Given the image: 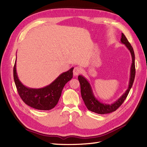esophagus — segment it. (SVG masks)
I'll return each mask as SVG.
<instances>
[{"label":"esophagus","mask_w":147,"mask_h":147,"mask_svg":"<svg viewBox=\"0 0 147 147\" xmlns=\"http://www.w3.org/2000/svg\"><path fill=\"white\" fill-rule=\"evenodd\" d=\"M80 72H81V70L78 67H75L73 70V74L74 76H78Z\"/></svg>","instance_id":"1"}]
</instances>
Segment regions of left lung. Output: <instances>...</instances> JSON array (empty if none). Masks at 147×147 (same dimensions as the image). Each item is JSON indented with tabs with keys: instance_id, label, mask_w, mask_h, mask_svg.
Segmentation results:
<instances>
[{
	"instance_id": "obj_1",
	"label": "left lung",
	"mask_w": 147,
	"mask_h": 147,
	"mask_svg": "<svg viewBox=\"0 0 147 147\" xmlns=\"http://www.w3.org/2000/svg\"><path fill=\"white\" fill-rule=\"evenodd\" d=\"M121 43L125 45L129 51H130L132 57V64L130 69V78L129 82L128 88L126 91L121 95V96L119 97L113 103L105 104L100 102L95 97L94 93H93L92 87L88 80L82 75H78V78L80 84L81 94L82 99L87 109L91 111V112L98 114H107L114 112L123 103V102L126 99L129 92L132 86L136 75L135 55L134 50H133L130 43L128 42L125 35L123 33L121 34Z\"/></svg>"
}]
</instances>
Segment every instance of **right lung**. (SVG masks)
<instances>
[{
    "label": "right lung",
    "mask_w": 147,
    "mask_h": 147,
    "mask_svg": "<svg viewBox=\"0 0 147 147\" xmlns=\"http://www.w3.org/2000/svg\"><path fill=\"white\" fill-rule=\"evenodd\" d=\"M16 57L13 68L14 81L21 98L25 104L34 109L49 110L58 102L65 84L73 77L74 67L59 75L48 85L41 88H31L21 82L16 72Z\"/></svg>",
    "instance_id": "add662e5"
}]
</instances>
